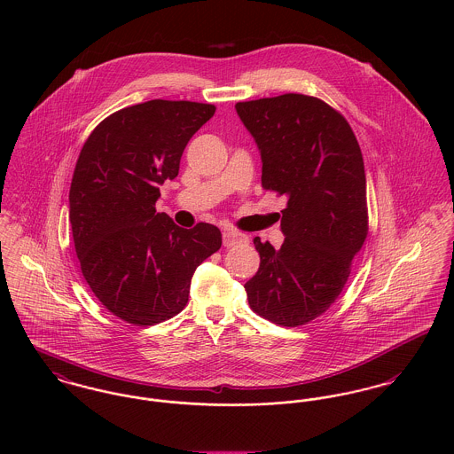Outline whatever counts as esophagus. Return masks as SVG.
<instances>
[{"label":"esophagus","instance_id":"34e87169","mask_svg":"<svg viewBox=\"0 0 454 454\" xmlns=\"http://www.w3.org/2000/svg\"><path fill=\"white\" fill-rule=\"evenodd\" d=\"M247 241H248V238L245 234L234 231V229L223 231V247H227V248H231L234 245H239V243H247Z\"/></svg>","mask_w":454,"mask_h":454}]
</instances>
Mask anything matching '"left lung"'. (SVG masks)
<instances>
[{
  "label": "left lung",
  "instance_id": "1",
  "mask_svg": "<svg viewBox=\"0 0 454 454\" xmlns=\"http://www.w3.org/2000/svg\"><path fill=\"white\" fill-rule=\"evenodd\" d=\"M262 155V187L286 195L279 250L260 238L250 308L299 326L324 315L342 292L369 232L364 157L348 121L315 96L281 94L236 105Z\"/></svg>",
  "mask_w": 454,
  "mask_h": 454
}]
</instances>
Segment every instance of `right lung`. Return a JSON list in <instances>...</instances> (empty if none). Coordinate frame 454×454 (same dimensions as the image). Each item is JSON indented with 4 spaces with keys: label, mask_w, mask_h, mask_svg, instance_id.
I'll use <instances>...</instances> for the list:
<instances>
[{
    "label": "right lung",
    "mask_w": 454,
    "mask_h": 454,
    "mask_svg": "<svg viewBox=\"0 0 454 454\" xmlns=\"http://www.w3.org/2000/svg\"><path fill=\"white\" fill-rule=\"evenodd\" d=\"M215 105L152 99L122 108L85 139L69 189L82 274L98 301L130 325L176 317L195 269L222 247L211 223L178 227L157 213L159 185L178 176L189 139Z\"/></svg>",
    "instance_id": "add662e5"
}]
</instances>
